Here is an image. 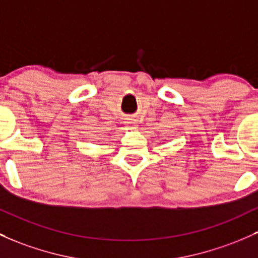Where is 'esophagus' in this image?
Listing matches in <instances>:
<instances>
[{"instance_id": "obj_1", "label": "esophagus", "mask_w": 258, "mask_h": 258, "mask_svg": "<svg viewBox=\"0 0 258 258\" xmlns=\"http://www.w3.org/2000/svg\"><path fill=\"white\" fill-rule=\"evenodd\" d=\"M124 123H126V124H130V125H135V119L133 118V117H128V118H125V121H124Z\"/></svg>"}]
</instances>
